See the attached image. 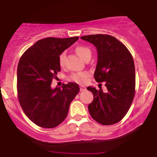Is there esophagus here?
<instances>
[{
  "label": "esophagus",
  "mask_w": 157,
  "mask_h": 157,
  "mask_svg": "<svg viewBox=\"0 0 157 157\" xmlns=\"http://www.w3.org/2000/svg\"><path fill=\"white\" fill-rule=\"evenodd\" d=\"M80 91H83V90H86V87H85L84 86H82L81 85V86H80Z\"/></svg>",
  "instance_id": "obj_1"
}]
</instances>
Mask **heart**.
Masks as SVG:
<instances>
[{
	"label": "heart",
	"mask_w": 157,
	"mask_h": 157,
	"mask_svg": "<svg viewBox=\"0 0 157 157\" xmlns=\"http://www.w3.org/2000/svg\"><path fill=\"white\" fill-rule=\"evenodd\" d=\"M76 52L77 55L80 57L83 60L86 61L91 58L92 56V52L88 47L86 46H78L76 48ZM65 59H66V52H62L61 55H59V64L61 67L64 65L65 64ZM90 76V74L86 71H83V72H78V73H74L70 76L69 79L71 80H73L74 82H77L79 83H84Z\"/></svg>",
	"instance_id": "b5f03b06"
}]
</instances>
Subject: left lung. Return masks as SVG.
Masks as SVG:
<instances>
[{
    "mask_svg": "<svg viewBox=\"0 0 157 157\" xmlns=\"http://www.w3.org/2000/svg\"><path fill=\"white\" fill-rule=\"evenodd\" d=\"M97 49L98 60L94 77L104 82L106 92L93 86L87 90L93 94L88 105L92 118L103 125L121 121L127 114L135 93V68L132 55L124 44L109 35L82 36ZM101 86V84H100Z\"/></svg>",
    "mask_w": 157,
    "mask_h": 157,
    "instance_id": "1",
    "label": "left lung"
}]
</instances>
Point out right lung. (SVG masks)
Listing matches in <instances>:
<instances>
[{
    "instance_id": "obj_1",
    "label": "right lung",
    "mask_w": 157,
    "mask_h": 157,
    "mask_svg": "<svg viewBox=\"0 0 157 157\" xmlns=\"http://www.w3.org/2000/svg\"><path fill=\"white\" fill-rule=\"evenodd\" d=\"M79 37H48L37 41L23 53L17 67V93L26 116L36 125L52 128L67 117L70 104L80 91L76 83L52 89V79L61 71L59 55Z\"/></svg>"
}]
</instances>
